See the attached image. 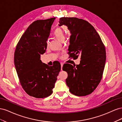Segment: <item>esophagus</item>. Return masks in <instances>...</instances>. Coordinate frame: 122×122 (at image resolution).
<instances>
[{"mask_svg":"<svg viewBox=\"0 0 122 122\" xmlns=\"http://www.w3.org/2000/svg\"><path fill=\"white\" fill-rule=\"evenodd\" d=\"M61 70H62V66H63V65H64L63 62H61Z\"/></svg>","mask_w":122,"mask_h":122,"instance_id":"obj_1","label":"esophagus"}]
</instances>
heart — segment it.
<instances>
[{
	"mask_svg": "<svg viewBox=\"0 0 122 122\" xmlns=\"http://www.w3.org/2000/svg\"><path fill=\"white\" fill-rule=\"evenodd\" d=\"M54 35L60 41L63 42L65 40V34L64 30L61 28H57L54 31ZM49 43L47 42V45L48 46Z\"/></svg>",
	"mask_w": 122,
	"mask_h": 122,
	"instance_id": "b5f03b06",
	"label": "heart"
}]
</instances>
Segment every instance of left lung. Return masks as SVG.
<instances>
[{
  "label": "left lung",
  "instance_id": "obj_1",
  "mask_svg": "<svg viewBox=\"0 0 122 122\" xmlns=\"http://www.w3.org/2000/svg\"><path fill=\"white\" fill-rule=\"evenodd\" d=\"M59 23L60 26H67L71 34L68 49L71 56L77 58L80 55L81 60L75 68L68 64L63 66L62 70L64 68L68 74L66 84L73 95H89L102 79L106 61L104 44L94 27L86 20L61 17Z\"/></svg>",
  "mask_w": 122,
  "mask_h": 122
}]
</instances>
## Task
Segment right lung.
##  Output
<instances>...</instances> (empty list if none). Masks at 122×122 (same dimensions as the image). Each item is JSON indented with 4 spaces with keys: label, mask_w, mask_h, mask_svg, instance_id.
<instances>
[{
    "label": "right lung",
    "mask_w": 122,
    "mask_h": 122,
    "mask_svg": "<svg viewBox=\"0 0 122 122\" xmlns=\"http://www.w3.org/2000/svg\"><path fill=\"white\" fill-rule=\"evenodd\" d=\"M55 19L39 20L31 23L22 36L15 52L14 64L21 86L28 95L36 98L52 94L61 69L58 61L49 66L40 60L41 55L46 50Z\"/></svg>",
    "instance_id": "obj_1"
}]
</instances>
